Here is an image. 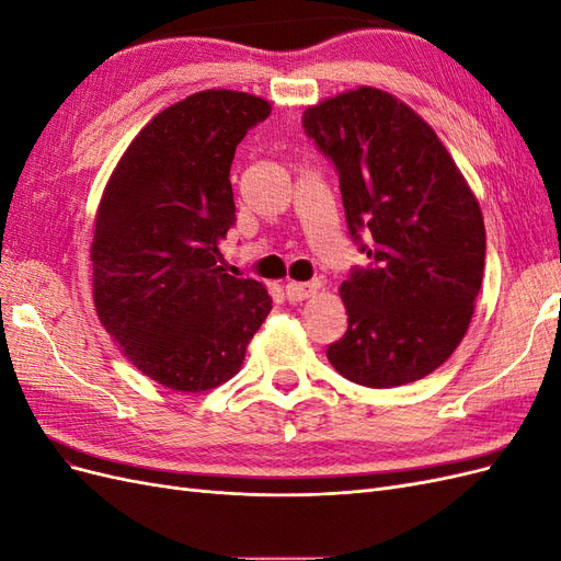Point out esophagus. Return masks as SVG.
<instances>
[{"label": "esophagus", "instance_id": "34e87169", "mask_svg": "<svg viewBox=\"0 0 561 561\" xmlns=\"http://www.w3.org/2000/svg\"><path fill=\"white\" fill-rule=\"evenodd\" d=\"M318 290H320L318 280H313V283H295L293 280V283L285 285V295L290 301H304V299L313 297Z\"/></svg>", "mask_w": 561, "mask_h": 561}]
</instances>
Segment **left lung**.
Masks as SVG:
<instances>
[{
    "label": "left lung",
    "mask_w": 561,
    "mask_h": 561,
    "mask_svg": "<svg viewBox=\"0 0 561 561\" xmlns=\"http://www.w3.org/2000/svg\"><path fill=\"white\" fill-rule=\"evenodd\" d=\"M339 171L348 231L371 260L339 287L344 339L328 348L339 375L367 388L428 377L461 344L484 276L478 196L435 130L386 91L358 87L304 112Z\"/></svg>",
    "instance_id": "8db88e82"
}]
</instances>
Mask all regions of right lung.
<instances>
[{"label":"right lung","instance_id":"1","mask_svg":"<svg viewBox=\"0 0 561 561\" xmlns=\"http://www.w3.org/2000/svg\"><path fill=\"white\" fill-rule=\"evenodd\" d=\"M271 105L208 89L135 135L95 213L93 304L145 377L178 393L229 381L271 311L266 287L225 274L219 243L236 219V145Z\"/></svg>","mask_w":561,"mask_h":561}]
</instances>
